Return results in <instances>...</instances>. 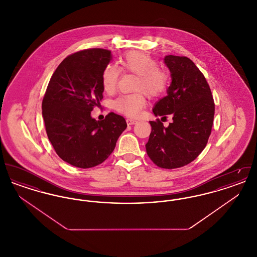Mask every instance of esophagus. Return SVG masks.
<instances>
[{"instance_id": "34e87169", "label": "esophagus", "mask_w": 257, "mask_h": 257, "mask_svg": "<svg viewBox=\"0 0 257 257\" xmlns=\"http://www.w3.org/2000/svg\"><path fill=\"white\" fill-rule=\"evenodd\" d=\"M126 122L128 125H133L135 123H137V120L136 119H132V118H128V119H126Z\"/></svg>"}]
</instances>
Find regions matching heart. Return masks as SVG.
Segmentation results:
<instances>
[{
  "label": "heart",
  "mask_w": 257,
  "mask_h": 257,
  "mask_svg": "<svg viewBox=\"0 0 257 257\" xmlns=\"http://www.w3.org/2000/svg\"><path fill=\"white\" fill-rule=\"evenodd\" d=\"M121 68L126 72L138 76L135 89L144 91L149 97H159L163 95L170 85L168 72L158 67V62L150 55L143 52H129L120 59ZM119 69L108 64L102 72V86L106 92L111 93L117 85ZM147 105V100L142 92L124 94L112 102L114 110L128 116H137Z\"/></svg>",
  "instance_id": "1"
}]
</instances>
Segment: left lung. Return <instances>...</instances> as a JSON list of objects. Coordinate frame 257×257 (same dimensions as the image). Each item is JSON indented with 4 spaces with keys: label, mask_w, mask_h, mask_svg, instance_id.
I'll return each instance as SVG.
<instances>
[{
    "label": "left lung",
    "mask_w": 257,
    "mask_h": 257,
    "mask_svg": "<svg viewBox=\"0 0 257 257\" xmlns=\"http://www.w3.org/2000/svg\"><path fill=\"white\" fill-rule=\"evenodd\" d=\"M164 62L171 83L167 96L154 105L153 113L162 118L171 114L173 122L165 127L159 118L149 121L151 133L146 148L155 165L176 169L194 161L206 147L215 104L205 77L190 59L170 55Z\"/></svg>",
    "instance_id": "1"
}]
</instances>
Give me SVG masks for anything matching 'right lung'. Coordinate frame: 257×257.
I'll return each instance as SVG.
<instances>
[{"label": "right lung", "instance_id": "add662e5", "mask_svg": "<svg viewBox=\"0 0 257 257\" xmlns=\"http://www.w3.org/2000/svg\"><path fill=\"white\" fill-rule=\"evenodd\" d=\"M111 60L109 50L87 49L61 61L50 79L42 101L46 133L57 154L81 169L100 165L113 151L127 124L110 112L104 120L91 117L103 99L102 72Z\"/></svg>", "mask_w": 257, "mask_h": 257}]
</instances>
